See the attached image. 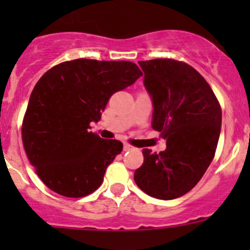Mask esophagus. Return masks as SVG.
<instances>
[{
	"label": "esophagus",
	"instance_id": "esophagus-1",
	"mask_svg": "<svg viewBox=\"0 0 250 250\" xmlns=\"http://www.w3.org/2000/svg\"><path fill=\"white\" fill-rule=\"evenodd\" d=\"M132 148H133V146L129 145V144H125V146H123V150L125 151H129V150H132Z\"/></svg>",
	"mask_w": 250,
	"mask_h": 250
}]
</instances>
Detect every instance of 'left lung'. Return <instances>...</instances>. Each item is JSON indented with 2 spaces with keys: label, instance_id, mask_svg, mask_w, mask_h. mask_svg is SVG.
<instances>
[{
  "label": "left lung",
  "instance_id": "1",
  "mask_svg": "<svg viewBox=\"0 0 250 250\" xmlns=\"http://www.w3.org/2000/svg\"><path fill=\"white\" fill-rule=\"evenodd\" d=\"M139 65L152 98V128L167 139V148H144L134 180L151 197L174 200L192 190L213 161L221 107L208 82L186 62L152 59Z\"/></svg>",
  "mask_w": 250,
  "mask_h": 250
}]
</instances>
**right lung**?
<instances>
[{
  "label": "right lung",
  "instance_id": "1",
  "mask_svg": "<svg viewBox=\"0 0 250 250\" xmlns=\"http://www.w3.org/2000/svg\"><path fill=\"white\" fill-rule=\"evenodd\" d=\"M143 72L132 62L75 59L60 62L39 80L30 95L21 139L30 163L54 192L80 198L94 192L120 155V140L89 132L113 93Z\"/></svg>",
  "mask_w": 250,
  "mask_h": 250
}]
</instances>
